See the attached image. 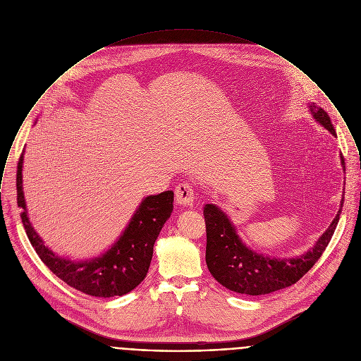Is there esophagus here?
<instances>
[{
    "label": "esophagus",
    "mask_w": 361,
    "mask_h": 361,
    "mask_svg": "<svg viewBox=\"0 0 361 361\" xmlns=\"http://www.w3.org/2000/svg\"><path fill=\"white\" fill-rule=\"evenodd\" d=\"M174 195H176V201L184 207H191L195 201L194 188L190 183H185V181L177 184V187L174 190Z\"/></svg>",
    "instance_id": "obj_1"
}]
</instances>
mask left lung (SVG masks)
Listing matches in <instances>:
<instances>
[{
    "mask_svg": "<svg viewBox=\"0 0 361 361\" xmlns=\"http://www.w3.org/2000/svg\"><path fill=\"white\" fill-rule=\"evenodd\" d=\"M314 118L321 123L332 135H336L328 113L310 106ZM342 164L345 167V160ZM341 209L332 224L317 241L314 248L297 258L276 259L259 255L248 250L235 234L227 216L215 205H205L204 216L207 224V265L212 276L224 288L248 295L269 294L297 283L321 258L338 226Z\"/></svg>",
    "mask_w": 361,
    "mask_h": 361,
    "instance_id": "1",
    "label": "left lung"
}]
</instances>
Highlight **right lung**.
<instances>
[{"mask_svg": "<svg viewBox=\"0 0 361 361\" xmlns=\"http://www.w3.org/2000/svg\"><path fill=\"white\" fill-rule=\"evenodd\" d=\"M22 163L23 152L16 170L18 207L22 209L20 219L27 238L44 265L68 286L94 297L123 295L137 288L149 271L153 244L173 212V191L145 198L124 234L103 257L73 262L54 255L29 223L22 191Z\"/></svg>", "mask_w": 361, "mask_h": 361, "instance_id": "1", "label": "right lung"}]
</instances>
